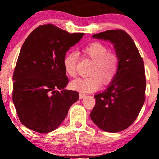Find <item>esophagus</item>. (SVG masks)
<instances>
[{
	"mask_svg": "<svg viewBox=\"0 0 159 159\" xmlns=\"http://www.w3.org/2000/svg\"><path fill=\"white\" fill-rule=\"evenodd\" d=\"M85 96H86L85 94L81 93H79V98H80V99H82V98H84Z\"/></svg>",
	"mask_w": 159,
	"mask_h": 159,
	"instance_id": "obj_1",
	"label": "esophagus"
}]
</instances>
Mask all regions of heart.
Returning <instances> with one entry per match:
<instances>
[{
	"label": "heart",
	"mask_w": 159,
	"mask_h": 159,
	"mask_svg": "<svg viewBox=\"0 0 159 159\" xmlns=\"http://www.w3.org/2000/svg\"><path fill=\"white\" fill-rule=\"evenodd\" d=\"M82 56L93 61L87 77L78 78L71 82L72 89L81 93H90L96 90L101 85L108 84L117 73L119 60L114 53L109 52L106 45L99 43L87 45L81 50ZM78 61V54L69 52L63 59L65 72L70 77L76 75V65Z\"/></svg>",
	"instance_id": "1"
}]
</instances>
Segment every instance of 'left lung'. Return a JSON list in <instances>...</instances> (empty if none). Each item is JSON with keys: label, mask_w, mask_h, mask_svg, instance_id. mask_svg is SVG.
<instances>
[{"label": "left lung", "mask_w": 159, "mask_h": 159, "mask_svg": "<svg viewBox=\"0 0 159 159\" xmlns=\"http://www.w3.org/2000/svg\"><path fill=\"white\" fill-rule=\"evenodd\" d=\"M114 45L119 60L117 73L107 89L95 95L90 114L102 130L119 132L134 123L145 102L143 61L130 36L123 30H110L93 35Z\"/></svg>", "instance_id": "obj_1"}]
</instances>
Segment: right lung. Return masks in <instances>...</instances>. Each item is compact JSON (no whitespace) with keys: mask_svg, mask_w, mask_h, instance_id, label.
Instances as JSON below:
<instances>
[{"mask_svg":"<svg viewBox=\"0 0 159 159\" xmlns=\"http://www.w3.org/2000/svg\"><path fill=\"white\" fill-rule=\"evenodd\" d=\"M84 35L48 24L36 27L25 39L12 77V101L21 123L30 130H55L79 98L77 91L65 90L69 79L63 59Z\"/></svg>","mask_w":159,"mask_h":159,"instance_id":"right-lung-1","label":"right lung"}]
</instances>
